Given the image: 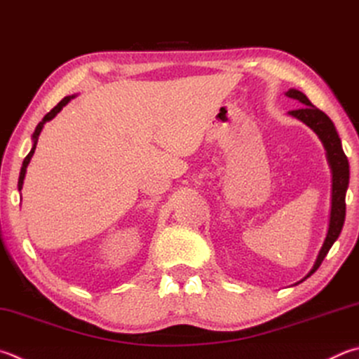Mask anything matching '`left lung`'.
I'll return each mask as SVG.
<instances>
[{
	"label": "left lung",
	"instance_id": "obj_1",
	"mask_svg": "<svg viewBox=\"0 0 359 359\" xmlns=\"http://www.w3.org/2000/svg\"><path fill=\"white\" fill-rule=\"evenodd\" d=\"M285 95L290 97L293 100H298L302 103V108L293 109L289 111V116L295 117V119L302 121L304 126H308L312 132H314L318 140L322 141L325 147V152H327V160L331 169V208H330V219H328V231L327 237L323 240V245L318 251L316 262L312 265V269L308 271L303 279H299L297 284L303 283L304 279H308L312 273H314L320 264L323 262L325 256H327L331 246L341 236L344 221H345V193L348 190V180H350V166L348 160L345 157L342 142L339 135L336 132V127L333 121L320 111L317 107L312 105L308 97H306L302 90L298 89H289Z\"/></svg>",
	"mask_w": 359,
	"mask_h": 359
}]
</instances>
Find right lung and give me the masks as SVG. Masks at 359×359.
Listing matches in <instances>:
<instances>
[{
    "label": "right lung",
    "mask_w": 359,
    "mask_h": 359,
    "mask_svg": "<svg viewBox=\"0 0 359 359\" xmlns=\"http://www.w3.org/2000/svg\"><path fill=\"white\" fill-rule=\"evenodd\" d=\"M76 97V94H74V95H67V97H64V99L57 103V105L51 109V111L43 117V119L37 123V127H36V130H34V133H32V136H31V140H32V146H31V151H29V154L26 155L25 157V160H23V163H22V169H20V175H18V191H22V188H23V182H25V177H26V168H28V165H29V161H31V158H32V155H34V151H36V146H37V140H39V136H41V133H42V130H43V126L47 122H50L51 119H55V117L57 116V113H61V109L67 105V103L72 100V99H75Z\"/></svg>",
    "instance_id": "obj_1"
}]
</instances>
